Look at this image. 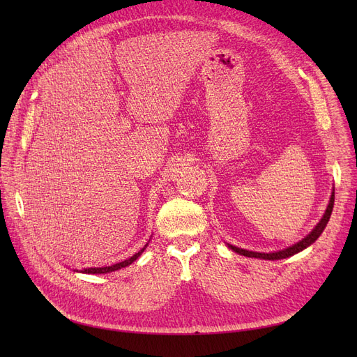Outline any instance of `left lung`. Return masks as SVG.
I'll return each mask as SVG.
<instances>
[{
    "instance_id": "obj_1",
    "label": "left lung",
    "mask_w": 357,
    "mask_h": 357,
    "mask_svg": "<svg viewBox=\"0 0 357 357\" xmlns=\"http://www.w3.org/2000/svg\"><path fill=\"white\" fill-rule=\"evenodd\" d=\"M333 205H334V192L331 194V198H330V202H328V207H327V210H326V213H324V215H323V218H321V221L317 224L315 226V229L307 236V237H304L301 241H298L296 245H294V246H291V248H288V249H285V250H280V252H275V253H257V252H249V250H243V249H238V248H236V246H231V245H229V248L231 249V250H234L236 253H238V255H243V256H248V257H257V259H266V260H279V259H285V257H289V256H294L295 253H298V252H301V250H304V249H307L308 246H311L312 243L320 237V234L323 233V230L326 229V226H327V222H328V220H330V215H331V211H333Z\"/></svg>"
}]
</instances>
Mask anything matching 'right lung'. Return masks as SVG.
Segmentation results:
<instances>
[{
    "instance_id": "add662e5",
    "label": "right lung",
    "mask_w": 357,
    "mask_h": 357,
    "mask_svg": "<svg viewBox=\"0 0 357 357\" xmlns=\"http://www.w3.org/2000/svg\"><path fill=\"white\" fill-rule=\"evenodd\" d=\"M146 249V246L139 252V253H136V255H133L131 256L130 259H127V260H123V261H120V264H116V265H112V266H104V268H88V269H84L82 272L84 273H107V272H114V271H119V269H121V268H126V266H128V265H131L133 264V261L143 253V250Z\"/></svg>"
}]
</instances>
